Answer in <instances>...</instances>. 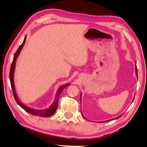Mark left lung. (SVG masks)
Returning a JSON list of instances; mask_svg holds the SVG:
<instances>
[{
    "label": "left lung",
    "mask_w": 147,
    "mask_h": 147,
    "mask_svg": "<svg viewBox=\"0 0 147 147\" xmlns=\"http://www.w3.org/2000/svg\"><path fill=\"white\" fill-rule=\"evenodd\" d=\"M136 75L138 76V69H137V67L136 66ZM81 97H82V94H81ZM81 97H80V101H81ZM81 113H82V111H81ZM82 116L84 117V115H83V114H82ZM120 117H121V116H120ZM120 117H117V118H115V119H118V118H119ZM108 121H106V122H108Z\"/></svg>",
    "instance_id": "1"
}]
</instances>
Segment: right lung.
<instances>
[{"label":"right lung","mask_w":147,"mask_h":147,"mask_svg":"<svg viewBox=\"0 0 147 147\" xmlns=\"http://www.w3.org/2000/svg\"><path fill=\"white\" fill-rule=\"evenodd\" d=\"M25 41H26V36H25V38H24L23 43L20 45L19 49H17V51H16V53L14 54L13 61H12L11 68H10V71H9V80H10L11 86L12 88V91H13V96L15 98V100H16V101L17 102V103L22 108L24 109L26 111H27L28 113H30V114H32V115H34L43 117H50V116L53 115V114L55 113L56 109H57V108H58V99H59V95H60V94L62 92V91H63V89L65 88H66V87L69 86V85H70V84H64V85L59 87V89H58V91H57V93H56V96H55V100H54L53 104H52V105L50 106L49 108H47L45 109H36L34 108H29V107H28L27 106L24 105V104L21 103V102H20V100H19L18 97H17L16 92V89H15L14 81H13V74H14V71H15V67H16V62L17 60V56H19L20 53H21V49H23L24 45V43H25Z\"/></svg>","instance_id":"add662e5"}]
</instances>
